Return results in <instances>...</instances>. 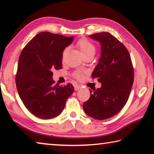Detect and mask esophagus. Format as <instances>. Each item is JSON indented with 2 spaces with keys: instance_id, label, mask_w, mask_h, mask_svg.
Instances as JSON below:
<instances>
[{
  "instance_id": "1",
  "label": "esophagus",
  "mask_w": 154,
  "mask_h": 154,
  "mask_svg": "<svg viewBox=\"0 0 154 154\" xmlns=\"http://www.w3.org/2000/svg\"><path fill=\"white\" fill-rule=\"evenodd\" d=\"M74 88H75V90L77 91V90H79L81 89V88H82V86H81V85H79L76 84V85H74Z\"/></svg>"
}]
</instances>
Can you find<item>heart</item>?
I'll use <instances>...</instances> for the list:
<instances>
[{
	"instance_id": "heart-1",
	"label": "heart",
	"mask_w": 154,
	"mask_h": 154,
	"mask_svg": "<svg viewBox=\"0 0 154 154\" xmlns=\"http://www.w3.org/2000/svg\"><path fill=\"white\" fill-rule=\"evenodd\" d=\"M77 48L79 49L81 54H82L83 57L88 55H94L96 52V48L94 45L92 43H91L90 41H88L85 38H81L77 41L76 44ZM67 51V49H65L64 51L63 54H62V58H64L65 55H66ZM85 73V72L82 71H77L74 72L73 76L75 78H76L77 79L82 80L83 77V74Z\"/></svg>"
}]
</instances>
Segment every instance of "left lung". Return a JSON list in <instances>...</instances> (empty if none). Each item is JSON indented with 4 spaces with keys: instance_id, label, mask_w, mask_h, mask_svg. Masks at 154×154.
<instances>
[{
    "instance_id": "obj_1",
    "label": "left lung",
    "mask_w": 154,
    "mask_h": 154,
    "mask_svg": "<svg viewBox=\"0 0 154 154\" xmlns=\"http://www.w3.org/2000/svg\"><path fill=\"white\" fill-rule=\"evenodd\" d=\"M100 42V57L92 74L102 86L90 90V97L83 105L85 113L95 119L110 118L118 113L128 100L134 82V69L126 47L110 33L94 34Z\"/></svg>"
}]
</instances>
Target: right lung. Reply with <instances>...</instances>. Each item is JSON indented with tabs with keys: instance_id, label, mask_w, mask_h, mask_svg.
<instances>
[{
	"instance_id": "1",
	"label": "right lung",
	"mask_w": 154,
	"mask_h": 154,
	"mask_svg": "<svg viewBox=\"0 0 154 154\" xmlns=\"http://www.w3.org/2000/svg\"><path fill=\"white\" fill-rule=\"evenodd\" d=\"M72 40V36L40 32L20 54L15 76L17 90L26 108L36 117L48 119L59 116L74 92L71 83L54 84L52 78L54 70L62 69V53Z\"/></svg>"
}]
</instances>
